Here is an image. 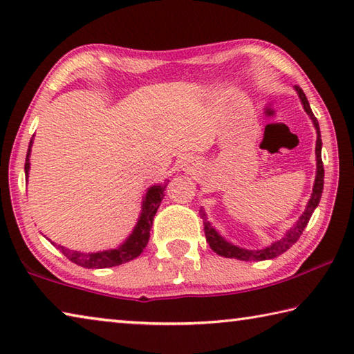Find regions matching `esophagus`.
Segmentation results:
<instances>
[{"label": "esophagus", "mask_w": 354, "mask_h": 354, "mask_svg": "<svg viewBox=\"0 0 354 354\" xmlns=\"http://www.w3.org/2000/svg\"><path fill=\"white\" fill-rule=\"evenodd\" d=\"M183 167H184L185 170H190V169H192V167H190V164H189V162H184V164H183Z\"/></svg>", "instance_id": "34e87169"}]
</instances>
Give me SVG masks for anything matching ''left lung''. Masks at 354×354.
Returning <instances> with one entry per match:
<instances>
[{
  "mask_svg": "<svg viewBox=\"0 0 354 354\" xmlns=\"http://www.w3.org/2000/svg\"><path fill=\"white\" fill-rule=\"evenodd\" d=\"M297 92L299 95V98H301V103L304 106V111L309 113L310 120L314 122V127L317 129V147H315V154H317V175H315V184H314V190H313V196H310V200L308 203L306 209H304V212L301 217L298 218V221L295 225H293L289 231L286 232V236L281 239V241L274 242L272 247H267L263 250H256V251H251V250H243V248H239L234 247V245L227 243L226 241H223L218 234L217 231L214 230L209 223L207 218H206V214L205 212H200L201 218H203V225H205V234H206V241L209 242V247H211L215 253L220 254V256H225V257H234V259L239 261H266V259H273V257H277L279 254L286 253L287 250H289L293 243H295L299 236L303 234L304 227L309 223L310 217H313V212L315 211V207L319 206L320 198H322V192H323V178H325V169H323V162H322V136H320V128H319V122H317L315 115L310 111V106L308 103V98L304 92L301 91L297 86Z\"/></svg>",
  "mask_w": 354,
  "mask_h": 354,
  "instance_id": "8db88e82",
  "label": "left lung"
}]
</instances>
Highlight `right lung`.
Wrapping results in <instances>:
<instances>
[{"mask_svg": "<svg viewBox=\"0 0 354 354\" xmlns=\"http://www.w3.org/2000/svg\"><path fill=\"white\" fill-rule=\"evenodd\" d=\"M29 151H31V149H28V156H26V164H25L26 175L29 170V159H28ZM165 185L167 184L153 185V187L147 192L145 201H143V206H142L143 211H142L139 223H137V226L134 227L133 234L129 236L128 241L117 250H107V251H101V253H80V251H73V250L61 247V245H56L55 242H53V245L57 247V250H61V253L67 257V259L86 268L115 267V266H120V263L136 259V257L142 253L143 248L147 247V243L149 241V231H151V226H153V218L156 212H158L160 201L164 198Z\"/></svg>", "mask_w": 354, "mask_h": 354, "instance_id": "1", "label": "right lung"}]
</instances>
